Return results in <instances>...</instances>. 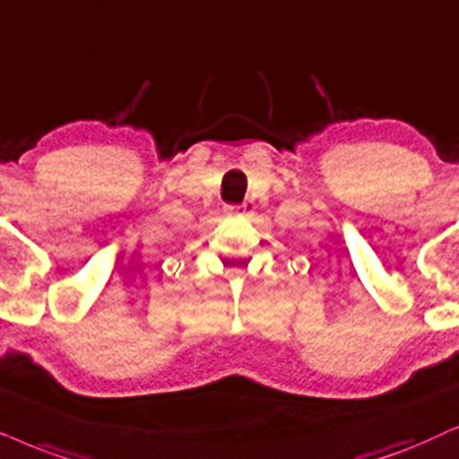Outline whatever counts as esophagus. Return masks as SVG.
<instances>
[{
  "instance_id": "esophagus-1",
  "label": "esophagus",
  "mask_w": 459,
  "mask_h": 459,
  "mask_svg": "<svg viewBox=\"0 0 459 459\" xmlns=\"http://www.w3.org/2000/svg\"><path fill=\"white\" fill-rule=\"evenodd\" d=\"M230 212H239V213H243V216H252L254 212H256V203L254 201H243L241 205H237V207H229Z\"/></svg>"
}]
</instances>
